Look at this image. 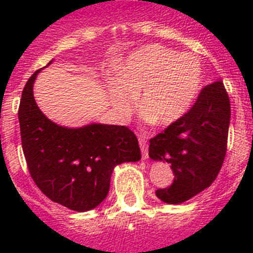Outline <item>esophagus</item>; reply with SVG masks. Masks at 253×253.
I'll return each mask as SVG.
<instances>
[{"mask_svg": "<svg viewBox=\"0 0 253 253\" xmlns=\"http://www.w3.org/2000/svg\"><path fill=\"white\" fill-rule=\"evenodd\" d=\"M139 146H140V150H142L143 158H148V144H147V139L143 135H139Z\"/></svg>", "mask_w": 253, "mask_h": 253, "instance_id": "1", "label": "esophagus"}]
</instances>
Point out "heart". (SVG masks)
I'll return each mask as SVG.
<instances>
[{
	"label": "heart",
	"instance_id": "heart-1",
	"mask_svg": "<svg viewBox=\"0 0 253 253\" xmlns=\"http://www.w3.org/2000/svg\"><path fill=\"white\" fill-rule=\"evenodd\" d=\"M204 69L200 59L159 44L131 53L117 67V80L109 81V98L121 115L130 114L135 97L148 121L167 126L192 106L201 90Z\"/></svg>",
	"mask_w": 253,
	"mask_h": 253
}]
</instances>
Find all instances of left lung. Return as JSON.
<instances>
[{
	"label": "left lung",
	"instance_id": "left-lung-1",
	"mask_svg": "<svg viewBox=\"0 0 253 253\" xmlns=\"http://www.w3.org/2000/svg\"><path fill=\"white\" fill-rule=\"evenodd\" d=\"M231 106L223 81L202 87L193 106L150 139V158L169 163L173 184L158 189L167 204H182L214 182L227 151Z\"/></svg>",
	"mask_w": 253,
	"mask_h": 253
}]
</instances>
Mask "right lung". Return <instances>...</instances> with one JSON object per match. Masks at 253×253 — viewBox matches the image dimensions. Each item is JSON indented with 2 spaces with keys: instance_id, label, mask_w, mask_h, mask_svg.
<instances>
[{
  "instance_id": "1",
  "label": "right lung",
  "mask_w": 253,
  "mask_h": 253,
  "mask_svg": "<svg viewBox=\"0 0 253 253\" xmlns=\"http://www.w3.org/2000/svg\"><path fill=\"white\" fill-rule=\"evenodd\" d=\"M38 72L25 85L18 109L30 176L51 201L75 211H87L106 198L115 166L140 160L138 138L126 126H57L34 99Z\"/></svg>"
}]
</instances>
